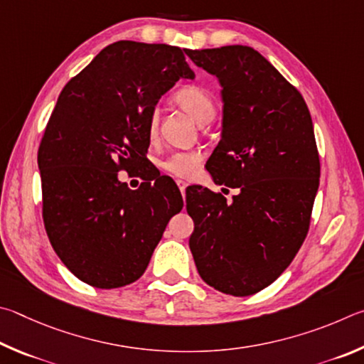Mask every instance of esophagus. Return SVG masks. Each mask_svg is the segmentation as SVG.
<instances>
[{
    "label": "esophagus",
    "mask_w": 364,
    "mask_h": 364,
    "mask_svg": "<svg viewBox=\"0 0 364 364\" xmlns=\"http://www.w3.org/2000/svg\"><path fill=\"white\" fill-rule=\"evenodd\" d=\"M177 186H178V190H181L182 196H186V188H187V183L183 181H177Z\"/></svg>",
    "instance_id": "esophagus-1"
}]
</instances>
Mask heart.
<instances>
[{"mask_svg":"<svg viewBox=\"0 0 364 364\" xmlns=\"http://www.w3.org/2000/svg\"><path fill=\"white\" fill-rule=\"evenodd\" d=\"M176 104L182 107L187 113L198 121V123L205 124L211 121L215 113V102L213 94L209 89L200 85H187L177 89L172 95ZM158 134V113L153 110L146 121V136L150 140H155ZM203 163V153L196 150L190 151H174L166 156L159 166L161 169L168 172V174L178 177V178H188L192 177L196 171H198L200 164Z\"/></svg>","mask_w":364,"mask_h":364,"instance_id":"b5f03b06","label":"heart"}]
</instances>
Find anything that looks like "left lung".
<instances>
[{"instance_id":"left-lung-1","label":"left lung","mask_w":364,"mask_h":364,"mask_svg":"<svg viewBox=\"0 0 364 364\" xmlns=\"http://www.w3.org/2000/svg\"><path fill=\"white\" fill-rule=\"evenodd\" d=\"M222 86V139L206 169L238 188L232 203L187 188L190 237L200 277L243 297L272 284L301 250L320 186L314 123L301 92L250 46L187 49Z\"/></svg>"}]
</instances>
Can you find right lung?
<instances>
[{
  "mask_svg": "<svg viewBox=\"0 0 364 364\" xmlns=\"http://www.w3.org/2000/svg\"><path fill=\"white\" fill-rule=\"evenodd\" d=\"M193 76L181 48L118 41L62 89L38 149L43 220L57 256L86 284L139 279L181 213L169 177L144 174L131 190L118 172L145 168L150 113L176 81Z\"/></svg>",
  "mask_w": 364,
  "mask_h": 364,
  "instance_id": "1",
  "label": "right lung"
}]
</instances>
